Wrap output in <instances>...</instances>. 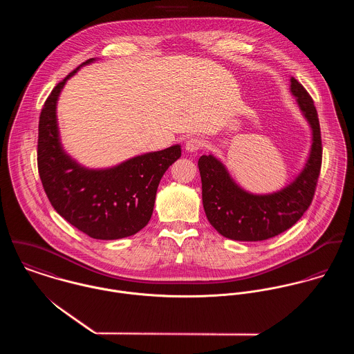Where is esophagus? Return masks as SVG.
Returning <instances> with one entry per match:
<instances>
[{
  "instance_id": "esophagus-1",
  "label": "esophagus",
  "mask_w": 354,
  "mask_h": 354,
  "mask_svg": "<svg viewBox=\"0 0 354 354\" xmlns=\"http://www.w3.org/2000/svg\"><path fill=\"white\" fill-rule=\"evenodd\" d=\"M203 147V140L196 138V136H192L189 138L187 142H185V150L189 152L199 151Z\"/></svg>"
}]
</instances>
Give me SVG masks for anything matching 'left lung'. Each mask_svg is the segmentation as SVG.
Instances as JSON below:
<instances>
[{"label": "left lung", "instance_id": "obj_1", "mask_svg": "<svg viewBox=\"0 0 354 354\" xmlns=\"http://www.w3.org/2000/svg\"><path fill=\"white\" fill-rule=\"evenodd\" d=\"M290 90L310 124L313 142L301 174L285 189L271 195H251L233 183L225 166L212 155L199 158L203 207L209 223L223 237L261 241L278 236L290 229L313 201L323 153L319 117L312 97L295 77Z\"/></svg>", "mask_w": 354, "mask_h": 354}]
</instances>
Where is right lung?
Masks as SVG:
<instances>
[{"instance_id": "1", "label": "right lung", "mask_w": 354, "mask_h": 354, "mask_svg": "<svg viewBox=\"0 0 354 354\" xmlns=\"http://www.w3.org/2000/svg\"><path fill=\"white\" fill-rule=\"evenodd\" d=\"M79 68L53 88L42 107L37 150L39 177L51 205L72 226L97 240L124 239L149 223L159 181L181 156V149L177 145L145 153L106 170H88L73 162L59 145L55 104L65 82Z\"/></svg>"}]
</instances>
